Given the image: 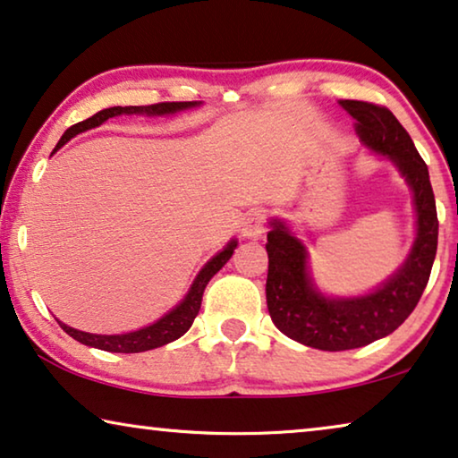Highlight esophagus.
Listing matches in <instances>:
<instances>
[{"label":"esophagus","instance_id":"esophagus-1","mask_svg":"<svg viewBox=\"0 0 458 458\" xmlns=\"http://www.w3.org/2000/svg\"><path fill=\"white\" fill-rule=\"evenodd\" d=\"M264 225H267V213L262 208H251L242 223V233L250 240H258L267 229Z\"/></svg>","mask_w":458,"mask_h":458}]
</instances>
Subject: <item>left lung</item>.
<instances>
[{"mask_svg":"<svg viewBox=\"0 0 458 458\" xmlns=\"http://www.w3.org/2000/svg\"><path fill=\"white\" fill-rule=\"evenodd\" d=\"M355 119L361 142L399 167L413 190L417 237L407 260L368 295L327 297L308 270V251L281 221L268 231L267 303L275 327L308 347L347 351L394 333L407 320L426 289L438 248V215L428 165L413 140L386 107L366 101H341Z\"/></svg>","mask_w":458,"mask_h":458,"instance_id":"obj_1","label":"left lung"}]
</instances>
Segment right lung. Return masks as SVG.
Returning a JSON list of instances; mask_svg holds the SVG:
<instances>
[{
    "instance_id": "1",
    "label": "right lung",
    "mask_w": 458,
    "mask_h": 458,
    "mask_svg": "<svg viewBox=\"0 0 458 458\" xmlns=\"http://www.w3.org/2000/svg\"><path fill=\"white\" fill-rule=\"evenodd\" d=\"M196 105L198 103H194V101H188V103L183 101V103L140 105V107H109V109H103L92 117L84 119V122L74 123L72 128L65 130V134L62 136V140L57 142L55 150L62 148L64 144L70 140V138L81 134V131L97 128V125L107 122L109 117H115V115H122V114H128V115H134V114H140V115H169V114H177V111H182V109L196 107ZM55 150H53V152H55ZM235 248H237V242L231 240L221 251H218L215 258H210V260L204 264V268L200 270V273H198V276L194 278V283H191L188 295L183 297V301L180 303V306H175L174 310L169 311V314H165L161 320H157L155 324H150V327H147V328L134 330V333H125V335H90V333H82V330H76L72 327H65L64 322H59V327H62L65 333H68L72 339H76L78 343L89 344V347H95V349L111 351V353H140V351L163 347V344L180 339L182 335L188 333L191 322H194L198 311H200L202 295H204V289H207L208 281L218 273V270L225 267V264H227V260L231 258V254H233Z\"/></svg>"
}]
</instances>
